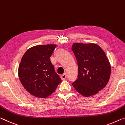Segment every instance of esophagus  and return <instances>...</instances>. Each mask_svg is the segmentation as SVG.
Wrapping results in <instances>:
<instances>
[{"instance_id": "34e87169", "label": "esophagus", "mask_w": 125, "mask_h": 125, "mask_svg": "<svg viewBox=\"0 0 125 125\" xmlns=\"http://www.w3.org/2000/svg\"><path fill=\"white\" fill-rule=\"evenodd\" d=\"M60 78H61V80H65V79H66V78H67V76H66V74H64L63 75H61V76H60Z\"/></svg>"}]
</instances>
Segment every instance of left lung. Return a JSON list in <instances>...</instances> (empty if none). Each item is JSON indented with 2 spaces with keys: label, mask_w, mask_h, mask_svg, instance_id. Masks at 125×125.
I'll return each instance as SVG.
<instances>
[{
  "label": "left lung",
  "mask_w": 125,
  "mask_h": 125,
  "mask_svg": "<svg viewBox=\"0 0 125 125\" xmlns=\"http://www.w3.org/2000/svg\"><path fill=\"white\" fill-rule=\"evenodd\" d=\"M72 50L78 66V79L73 86L84 97L96 94L110 78L111 65L104 51L96 44L82 43H74Z\"/></svg>",
  "instance_id": "1"
}]
</instances>
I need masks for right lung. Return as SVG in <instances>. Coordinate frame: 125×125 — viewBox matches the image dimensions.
Listing matches in <instances>:
<instances>
[{
  "label": "right lung",
  "mask_w": 125,
  "mask_h": 125,
  "mask_svg": "<svg viewBox=\"0 0 125 125\" xmlns=\"http://www.w3.org/2000/svg\"><path fill=\"white\" fill-rule=\"evenodd\" d=\"M56 45H38L30 48L23 56L18 68L21 83L31 94L46 98L61 82L55 71L50 57Z\"/></svg>",
  "instance_id": "obj_1"
}]
</instances>
